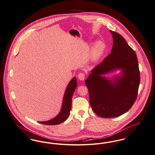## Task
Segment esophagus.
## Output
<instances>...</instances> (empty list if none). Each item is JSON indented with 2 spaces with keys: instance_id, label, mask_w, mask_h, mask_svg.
Instances as JSON below:
<instances>
[{
  "instance_id": "obj_1",
  "label": "esophagus",
  "mask_w": 155,
  "mask_h": 155,
  "mask_svg": "<svg viewBox=\"0 0 155 155\" xmlns=\"http://www.w3.org/2000/svg\"><path fill=\"white\" fill-rule=\"evenodd\" d=\"M78 78H79V80H81V81H84V78H85V75H84V74L83 73L81 72L78 74Z\"/></svg>"
}]
</instances>
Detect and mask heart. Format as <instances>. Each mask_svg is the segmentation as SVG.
I'll use <instances>...</instances> for the list:
<instances>
[{
	"label": "heart",
	"mask_w": 155,
	"mask_h": 155,
	"mask_svg": "<svg viewBox=\"0 0 155 155\" xmlns=\"http://www.w3.org/2000/svg\"><path fill=\"white\" fill-rule=\"evenodd\" d=\"M104 48V45L102 41H98L93 46L91 53V59L92 62L97 61L102 57Z\"/></svg>",
	"instance_id": "b5f03b06"
}]
</instances>
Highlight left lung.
<instances>
[{"label":"left lung","instance_id":"left-lung-1","mask_svg":"<svg viewBox=\"0 0 155 155\" xmlns=\"http://www.w3.org/2000/svg\"><path fill=\"white\" fill-rule=\"evenodd\" d=\"M114 44L111 53L92 70L85 81L93 112L104 118L115 117L127 112L137 98L140 72L136 54L124 37L110 31ZM117 69L122 74L112 82L103 74Z\"/></svg>","mask_w":155,"mask_h":155}]
</instances>
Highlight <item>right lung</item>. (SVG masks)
Instances as JSON below:
<instances>
[{
    "instance_id": "obj_1",
    "label": "right lung",
    "mask_w": 155,
    "mask_h": 155,
    "mask_svg": "<svg viewBox=\"0 0 155 155\" xmlns=\"http://www.w3.org/2000/svg\"><path fill=\"white\" fill-rule=\"evenodd\" d=\"M78 86L76 77H74L68 84L64 94L62 109L59 114L48 121L38 122V123L47 125H56L65 121L68 117L72 107V98L74 90Z\"/></svg>"
}]
</instances>
